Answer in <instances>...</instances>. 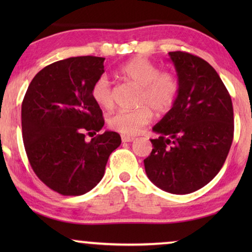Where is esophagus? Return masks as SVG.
<instances>
[{
	"label": "esophagus",
	"instance_id": "esophagus-1",
	"mask_svg": "<svg viewBox=\"0 0 252 252\" xmlns=\"http://www.w3.org/2000/svg\"><path fill=\"white\" fill-rule=\"evenodd\" d=\"M122 140H123V142H133V141L135 140V137L128 136V135H123Z\"/></svg>",
	"mask_w": 252,
	"mask_h": 252
}]
</instances>
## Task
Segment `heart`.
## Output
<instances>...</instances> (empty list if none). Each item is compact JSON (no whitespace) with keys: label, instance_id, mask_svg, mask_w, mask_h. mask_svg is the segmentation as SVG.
<instances>
[{"label":"heart","instance_id":"1","mask_svg":"<svg viewBox=\"0 0 252 252\" xmlns=\"http://www.w3.org/2000/svg\"><path fill=\"white\" fill-rule=\"evenodd\" d=\"M124 79L141 89L135 111H119L109 119V125L125 135H136L158 116L166 115L177 103L180 82L171 71H160L147 58L135 57L119 68ZM92 97L99 106L110 109L113 105L112 86L106 75L96 79L92 86Z\"/></svg>","mask_w":252,"mask_h":252}]
</instances>
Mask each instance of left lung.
<instances>
[{
    "instance_id": "8db88e82",
    "label": "left lung",
    "mask_w": 252,
    "mask_h": 252,
    "mask_svg": "<svg viewBox=\"0 0 252 252\" xmlns=\"http://www.w3.org/2000/svg\"><path fill=\"white\" fill-rule=\"evenodd\" d=\"M180 92L153 130L154 149L144 159L148 178L161 190L185 195L208 185L221 170L234 135L232 98L217 71L201 57L168 53Z\"/></svg>"
}]
</instances>
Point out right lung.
<instances>
[{"mask_svg": "<svg viewBox=\"0 0 252 252\" xmlns=\"http://www.w3.org/2000/svg\"><path fill=\"white\" fill-rule=\"evenodd\" d=\"M103 57L80 56L42 68L27 88L22 104L23 141L37 178L64 196L84 195L104 175L120 135L105 130L92 86L104 73Z\"/></svg>", "mask_w": 252, "mask_h": 252, "instance_id": "1", "label": "right lung"}]
</instances>
